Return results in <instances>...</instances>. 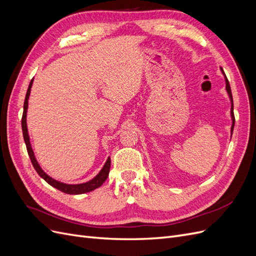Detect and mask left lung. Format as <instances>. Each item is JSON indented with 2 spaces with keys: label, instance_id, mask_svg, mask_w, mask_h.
<instances>
[{
  "label": "left lung",
  "instance_id": "left-lung-1",
  "mask_svg": "<svg viewBox=\"0 0 256 256\" xmlns=\"http://www.w3.org/2000/svg\"><path fill=\"white\" fill-rule=\"evenodd\" d=\"M221 70H222V68H221ZM222 72H223V70H222ZM223 74H224V72H223ZM224 76H226V74H224ZM226 90H228V92L230 98V102H232V109H230V114H232V120H233V125H232V129H230V131H232V134H233V129H234V125H235L234 104H233V96H232V90H230V82H228V78H226Z\"/></svg>",
  "mask_w": 256,
  "mask_h": 256
}]
</instances>
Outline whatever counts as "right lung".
<instances>
[{
  "mask_svg": "<svg viewBox=\"0 0 256 256\" xmlns=\"http://www.w3.org/2000/svg\"><path fill=\"white\" fill-rule=\"evenodd\" d=\"M32 83H33V79L30 80V82L28 88L26 95V99H24V104H23V114H22V120H21V126H22L23 138H24V142H26V150H28V157L30 159V162H32L35 171L38 173V175H40L42 178H44V180L47 182L50 186H52V187L58 189L62 192L67 193V194H82V193H86V192H90V191H92V190L99 188L100 186H102L106 182L108 176H109L110 168H111V159L110 158H108L102 170L99 172V174L95 178H92V180H90L88 182L80 184H67L60 182L56 180H53V178H51L50 176L46 174L42 170V168L40 166V164H37V161H36L35 156H34L33 150H32V147H30V138H28V128H26L28 99L30 92V88H32Z\"/></svg>",
  "mask_w": 256,
  "mask_h": 256,
  "instance_id": "add662e5",
  "label": "right lung"
}]
</instances>
